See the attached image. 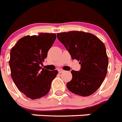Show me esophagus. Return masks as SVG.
I'll return each mask as SVG.
<instances>
[{
  "mask_svg": "<svg viewBox=\"0 0 122 122\" xmlns=\"http://www.w3.org/2000/svg\"><path fill=\"white\" fill-rule=\"evenodd\" d=\"M58 72L59 73H62V72H64V70H62V69H58Z\"/></svg>",
  "mask_w": 122,
  "mask_h": 122,
  "instance_id": "esophagus-1",
  "label": "esophagus"
}]
</instances>
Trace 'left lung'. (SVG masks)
<instances>
[{
    "instance_id": "obj_1",
    "label": "left lung",
    "mask_w": 122,
    "mask_h": 122,
    "mask_svg": "<svg viewBox=\"0 0 122 122\" xmlns=\"http://www.w3.org/2000/svg\"><path fill=\"white\" fill-rule=\"evenodd\" d=\"M72 59L79 61V71H71L72 79L67 83L71 92L88 96L98 90L107 74L108 58L106 48L98 37L84 31H72L57 34Z\"/></svg>"
}]
</instances>
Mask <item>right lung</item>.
<instances>
[{"label":"right lung","mask_w":122,"mask_h":122,"mask_svg":"<svg viewBox=\"0 0 122 122\" xmlns=\"http://www.w3.org/2000/svg\"><path fill=\"white\" fill-rule=\"evenodd\" d=\"M56 40L55 33L26 36L12 48L9 66L16 87L26 97L35 100L49 92L51 82L58 71L40 67Z\"/></svg>","instance_id":"1"}]
</instances>
